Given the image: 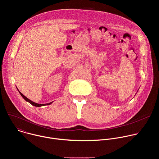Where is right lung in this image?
I'll return each mask as SVG.
<instances>
[{"instance_id":"right-lung-1","label":"right lung","mask_w":159,"mask_h":159,"mask_svg":"<svg viewBox=\"0 0 159 159\" xmlns=\"http://www.w3.org/2000/svg\"><path fill=\"white\" fill-rule=\"evenodd\" d=\"M19 93H20V94L22 96V97L26 101H28V102H29L31 104H32V105H33V106H36V107H41V106H46V105H49V104H51L53 102H50V103H47V104H38V103H36V102H33L32 101H31L30 99H29L28 98H27L26 96H25L23 94H22L20 92H19Z\"/></svg>"}]
</instances>
